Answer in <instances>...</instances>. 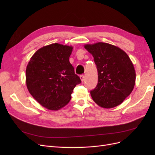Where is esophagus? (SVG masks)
Instances as JSON below:
<instances>
[{"mask_svg":"<svg viewBox=\"0 0 155 155\" xmlns=\"http://www.w3.org/2000/svg\"><path fill=\"white\" fill-rule=\"evenodd\" d=\"M80 79H81V82L85 81V76H84V75H81V76H80Z\"/></svg>","mask_w":155,"mask_h":155,"instance_id":"1","label":"esophagus"}]
</instances>
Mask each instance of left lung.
I'll return each instance as SVG.
<instances>
[{"mask_svg": "<svg viewBox=\"0 0 155 155\" xmlns=\"http://www.w3.org/2000/svg\"><path fill=\"white\" fill-rule=\"evenodd\" d=\"M84 47L92 55L97 70V85L91 91L94 101L105 109L120 105L135 85V70L128 55L118 46L101 42Z\"/></svg>", "mask_w": 155, "mask_h": 155, "instance_id": "left-lung-1", "label": "left lung"}]
</instances>
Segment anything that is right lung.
<instances>
[{
  "label": "right lung",
  "instance_id": "1",
  "mask_svg": "<svg viewBox=\"0 0 155 155\" xmlns=\"http://www.w3.org/2000/svg\"><path fill=\"white\" fill-rule=\"evenodd\" d=\"M72 46L54 43L37 50L26 70L27 88L42 106L58 110L67 105L81 79L69 61Z\"/></svg>",
  "mask_w": 155,
  "mask_h": 155
}]
</instances>
